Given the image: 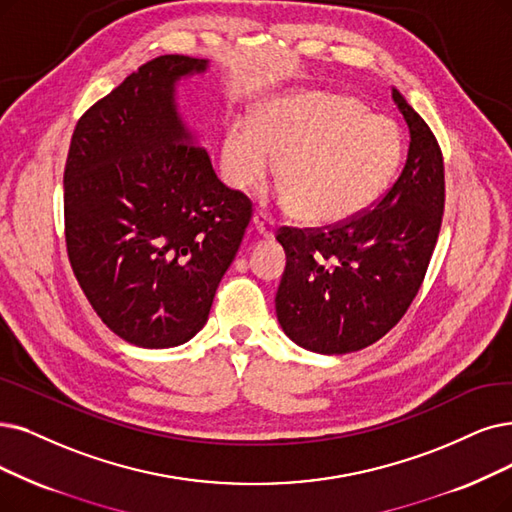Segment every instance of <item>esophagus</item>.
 <instances>
[{"label":"esophagus","mask_w":512,"mask_h":512,"mask_svg":"<svg viewBox=\"0 0 512 512\" xmlns=\"http://www.w3.org/2000/svg\"><path fill=\"white\" fill-rule=\"evenodd\" d=\"M252 224H254L256 233H258L262 239H271V237H273V233H275V224H273V220H271V218H267V216H264L262 212L254 214Z\"/></svg>","instance_id":"esophagus-1"}]
</instances>
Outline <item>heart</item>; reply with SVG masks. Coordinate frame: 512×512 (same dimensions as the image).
Instances as JSON below:
<instances>
[{
	"label": "heart",
	"mask_w": 512,
	"mask_h": 512,
	"mask_svg": "<svg viewBox=\"0 0 512 512\" xmlns=\"http://www.w3.org/2000/svg\"><path fill=\"white\" fill-rule=\"evenodd\" d=\"M403 157L391 117L367 115L353 96L296 92L269 100L254 124L235 119L222 138L224 182L243 191L277 163L281 203L306 224L330 227L363 212Z\"/></svg>",
	"instance_id": "1"
}]
</instances>
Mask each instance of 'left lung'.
<instances>
[{
	"label": "left lung",
	"instance_id": "8db88e82",
	"mask_svg": "<svg viewBox=\"0 0 512 512\" xmlns=\"http://www.w3.org/2000/svg\"><path fill=\"white\" fill-rule=\"evenodd\" d=\"M410 151L395 185L374 208L323 229L281 227L285 271L277 319L298 346L321 355L361 351L410 309L437 245L445 176L439 142L399 90Z\"/></svg>",
	"mask_w": 512,
	"mask_h": 512
}]
</instances>
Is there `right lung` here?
Segmentation results:
<instances>
[{
	"instance_id": "obj_1",
	"label": "right lung",
	"mask_w": 512,
	"mask_h": 512,
	"mask_svg": "<svg viewBox=\"0 0 512 512\" xmlns=\"http://www.w3.org/2000/svg\"><path fill=\"white\" fill-rule=\"evenodd\" d=\"M206 58L157 56L77 121L65 166L71 269L113 334L170 349L208 321L252 201L218 180L176 109Z\"/></svg>"
}]
</instances>
